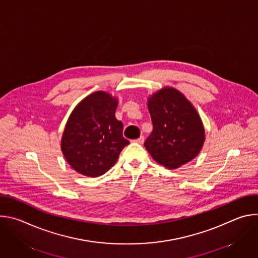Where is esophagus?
Masks as SVG:
<instances>
[{
	"label": "esophagus",
	"instance_id": "1",
	"mask_svg": "<svg viewBox=\"0 0 258 258\" xmlns=\"http://www.w3.org/2000/svg\"><path fill=\"white\" fill-rule=\"evenodd\" d=\"M134 142H136V143H138V144H143L144 143V137L143 136H141L140 138H138V139H136V140H134Z\"/></svg>",
	"mask_w": 258,
	"mask_h": 258
}]
</instances>
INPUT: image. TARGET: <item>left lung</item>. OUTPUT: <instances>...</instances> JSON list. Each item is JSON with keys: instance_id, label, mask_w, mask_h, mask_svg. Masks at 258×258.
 <instances>
[{"instance_id": "left-lung-1", "label": "left lung", "mask_w": 258, "mask_h": 258, "mask_svg": "<svg viewBox=\"0 0 258 258\" xmlns=\"http://www.w3.org/2000/svg\"><path fill=\"white\" fill-rule=\"evenodd\" d=\"M153 131L144 145L159 164L175 169L192 161L205 142L199 113L186 96L172 87H163L147 102Z\"/></svg>"}]
</instances>
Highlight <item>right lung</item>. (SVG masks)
Here are the masks:
<instances>
[{
  "label": "right lung",
  "instance_id": "right-lung-1",
  "mask_svg": "<svg viewBox=\"0 0 258 258\" xmlns=\"http://www.w3.org/2000/svg\"><path fill=\"white\" fill-rule=\"evenodd\" d=\"M117 106L116 97L97 91L72 110L62 134L61 150L77 172L91 177L104 174L130 144L122 136V122L115 117Z\"/></svg>",
  "mask_w": 258,
  "mask_h": 258
}]
</instances>
